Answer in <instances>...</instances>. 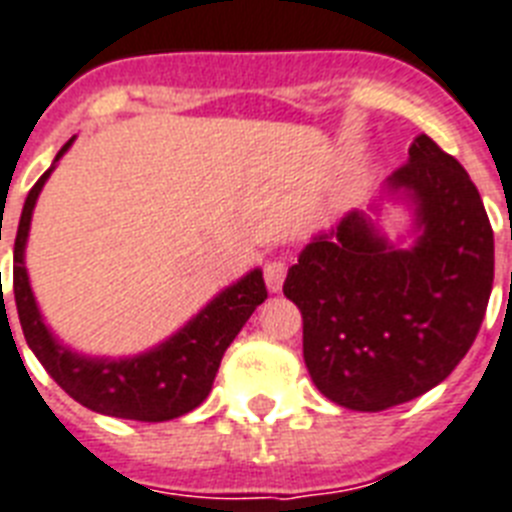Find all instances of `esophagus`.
<instances>
[{"instance_id": "1", "label": "esophagus", "mask_w": 512, "mask_h": 512, "mask_svg": "<svg viewBox=\"0 0 512 512\" xmlns=\"http://www.w3.org/2000/svg\"><path fill=\"white\" fill-rule=\"evenodd\" d=\"M286 278V263L284 260H270L265 265V286H268L270 292H281V286H284Z\"/></svg>"}]
</instances>
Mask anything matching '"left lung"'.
<instances>
[{
	"instance_id": "left-lung-1",
	"label": "left lung",
	"mask_w": 512,
	"mask_h": 512,
	"mask_svg": "<svg viewBox=\"0 0 512 512\" xmlns=\"http://www.w3.org/2000/svg\"><path fill=\"white\" fill-rule=\"evenodd\" d=\"M411 218L385 234V205ZM494 234L479 189L426 134L368 210L318 231L284 281L302 313V355L318 392L378 413L421 397L455 371L484 321Z\"/></svg>"
}]
</instances>
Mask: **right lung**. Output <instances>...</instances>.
Wrapping results in <instances>:
<instances>
[{"mask_svg":"<svg viewBox=\"0 0 512 512\" xmlns=\"http://www.w3.org/2000/svg\"><path fill=\"white\" fill-rule=\"evenodd\" d=\"M73 141L76 136L57 152L47 173L33 184L20 213L15 249H12V289H15L23 336L36 360L44 365V371L73 400L94 413L147 423L170 421V418L191 413L194 407L205 402L213 389L215 373L228 344L234 342L236 334L249 321V315L268 297L263 270L252 268L239 281L220 289L197 315H191L168 339L136 355H86L60 342V336L44 321L36 294L31 289L26 247L41 189L62 155L73 147Z\"/></svg>","mask_w":512,"mask_h":512,"instance_id":"obj_1","label":"right lung"}]
</instances>
